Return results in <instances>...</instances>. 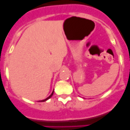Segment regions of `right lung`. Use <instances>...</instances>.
Masks as SVG:
<instances>
[{
    "instance_id": "add662e5",
    "label": "right lung",
    "mask_w": 130,
    "mask_h": 130,
    "mask_svg": "<svg viewBox=\"0 0 130 130\" xmlns=\"http://www.w3.org/2000/svg\"><path fill=\"white\" fill-rule=\"evenodd\" d=\"M53 92H54V91H53V92H52V94H51V95H50V96H49V97H48V98H46V99H44V100H42V101H40V102H44V101H47V100H48V99H50V98H51V97H52V95H53Z\"/></svg>"
}]
</instances>
